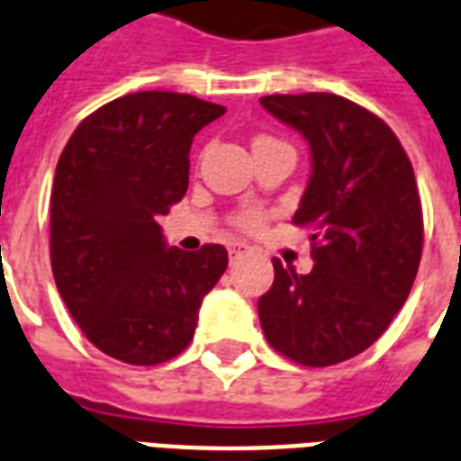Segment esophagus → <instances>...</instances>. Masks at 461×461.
<instances>
[{
	"label": "esophagus",
	"instance_id": "34e87169",
	"mask_svg": "<svg viewBox=\"0 0 461 461\" xmlns=\"http://www.w3.org/2000/svg\"><path fill=\"white\" fill-rule=\"evenodd\" d=\"M227 251H230L231 258H239V256H244L251 251V246L244 244V241H231L230 246H227Z\"/></svg>",
	"mask_w": 461,
	"mask_h": 461
}]
</instances>
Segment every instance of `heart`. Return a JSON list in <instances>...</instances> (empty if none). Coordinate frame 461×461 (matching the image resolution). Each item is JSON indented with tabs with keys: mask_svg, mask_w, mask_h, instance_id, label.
Returning a JSON list of instances; mask_svg holds the SVG:
<instances>
[{
	"mask_svg": "<svg viewBox=\"0 0 461 461\" xmlns=\"http://www.w3.org/2000/svg\"><path fill=\"white\" fill-rule=\"evenodd\" d=\"M263 220H266V215H263V210H258V207H249V210H244L241 215H239V227H244V230H258L263 224Z\"/></svg>",
	"mask_w": 461,
	"mask_h": 461,
	"instance_id": "heart-1",
	"label": "heart"
}]
</instances>
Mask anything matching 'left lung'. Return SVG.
I'll list each match as a JSON object with an SVG mask.
<instances>
[{
    "instance_id": "left-lung-1",
    "label": "left lung",
    "mask_w": 461,
    "mask_h": 461,
    "mask_svg": "<svg viewBox=\"0 0 461 461\" xmlns=\"http://www.w3.org/2000/svg\"><path fill=\"white\" fill-rule=\"evenodd\" d=\"M261 105L309 145L312 174L293 222L314 224L307 276L273 261L258 319L277 353L329 367L392 324L416 280L423 212L402 142L377 115L336 94H276Z\"/></svg>"
}]
</instances>
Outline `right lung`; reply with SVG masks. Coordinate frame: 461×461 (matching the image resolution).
<instances>
[{
	"instance_id": "right-lung-1",
	"label": "right lung",
	"mask_w": 461,
	"mask_h": 461,
	"mask_svg": "<svg viewBox=\"0 0 461 461\" xmlns=\"http://www.w3.org/2000/svg\"><path fill=\"white\" fill-rule=\"evenodd\" d=\"M224 105L140 91L84 118L59 154L50 195V263L84 336L128 365H159L193 340L198 312L227 270V249L168 246L159 217L188 191L193 137Z\"/></svg>"
}]
</instances>
